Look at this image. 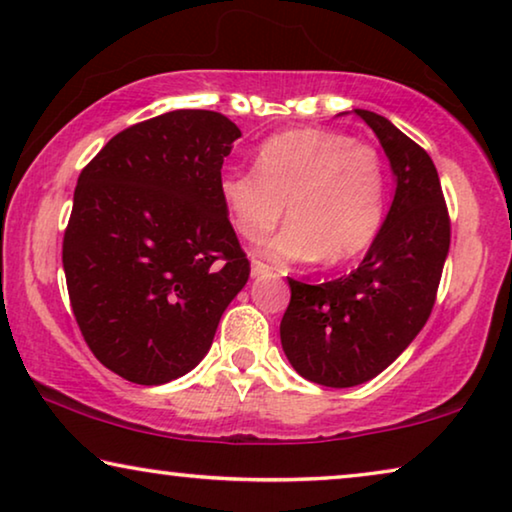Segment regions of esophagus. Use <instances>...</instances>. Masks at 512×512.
<instances>
[{
    "mask_svg": "<svg viewBox=\"0 0 512 512\" xmlns=\"http://www.w3.org/2000/svg\"><path fill=\"white\" fill-rule=\"evenodd\" d=\"M267 274H272V267L265 265L261 261H251V277H267Z\"/></svg>",
    "mask_w": 512,
    "mask_h": 512,
    "instance_id": "1",
    "label": "esophagus"
}]
</instances>
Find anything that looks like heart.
Listing matches in <instances>:
<instances>
[{"label": "heart", "mask_w": 512, "mask_h": 512, "mask_svg": "<svg viewBox=\"0 0 512 512\" xmlns=\"http://www.w3.org/2000/svg\"><path fill=\"white\" fill-rule=\"evenodd\" d=\"M219 196L242 238L290 224L258 251L274 263L338 265L364 254L387 208V169L373 146L325 128L279 132L258 146L256 169H224Z\"/></svg>", "instance_id": "1"}]
</instances>
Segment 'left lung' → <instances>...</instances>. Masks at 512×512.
<instances>
[{"instance_id": "left-lung-1", "label": "left lung", "mask_w": 512, "mask_h": 512, "mask_svg": "<svg viewBox=\"0 0 512 512\" xmlns=\"http://www.w3.org/2000/svg\"><path fill=\"white\" fill-rule=\"evenodd\" d=\"M375 132L396 178L391 208L364 261L348 277H288L281 348L306 380L348 389L373 380L410 345L435 304L451 224L430 155L384 116L355 109Z\"/></svg>"}]
</instances>
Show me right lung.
<instances>
[{
  "instance_id": "right-lung-1",
  "label": "right lung",
  "mask_w": 512,
  "mask_h": 512,
  "mask_svg": "<svg viewBox=\"0 0 512 512\" xmlns=\"http://www.w3.org/2000/svg\"><path fill=\"white\" fill-rule=\"evenodd\" d=\"M240 135L224 114L176 109L119 132L77 178L70 306L93 355L128 382L190 373L245 288L249 261L217 187Z\"/></svg>"
}]
</instances>
